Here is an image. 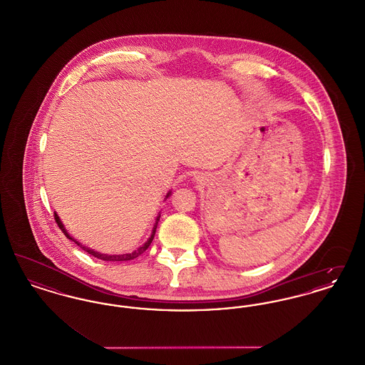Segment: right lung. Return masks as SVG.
I'll return each instance as SVG.
<instances>
[{
    "instance_id": "add662e5",
    "label": "right lung",
    "mask_w": 365,
    "mask_h": 365,
    "mask_svg": "<svg viewBox=\"0 0 365 365\" xmlns=\"http://www.w3.org/2000/svg\"><path fill=\"white\" fill-rule=\"evenodd\" d=\"M170 194H171V191L167 194V198L170 197ZM54 220H56V223H57V226L60 227V230L66 234V237L71 240V241H73V242L76 243L81 249H83L85 252H87L88 255H91V256H94V257H97V259H100V260L104 261H130L134 260V259H137L138 256H140L149 246H150V243L153 241V238H155V234H156V227L157 223H158V220H160V216L156 219V225L153 227V232H152V235H150V238L146 241V242L143 243L139 249H137L135 252H133V253H127V255H115V256H110V255H103V253H98V252H94V250H91V249H88L86 246H83V245H81V243L78 242V241H75L72 237H71L70 234L67 232V230L64 228V226L61 225V222H60V219H58V216L54 213Z\"/></svg>"
}]
</instances>
